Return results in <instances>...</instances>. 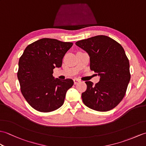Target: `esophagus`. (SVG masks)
<instances>
[{
  "mask_svg": "<svg viewBox=\"0 0 146 146\" xmlns=\"http://www.w3.org/2000/svg\"><path fill=\"white\" fill-rule=\"evenodd\" d=\"M73 82H74V84L76 85L77 83H79L80 82V80L79 79H77V78H75L73 80Z\"/></svg>",
  "mask_w": 146,
  "mask_h": 146,
  "instance_id": "esophagus-1",
  "label": "esophagus"
}]
</instances>
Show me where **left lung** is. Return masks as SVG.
<instances>
[{
    "label": "left lung",
    "instance_id": "obj_1",
    "mask_svg": "<svg viewBox=\"0 0 146 146\" xmlns=\"http://www.w3.org/2000/svg\"><path fill=\"white\" fill-rule=\"evenodd\" d=\"M90 57V70L100 75L94 85L85 82L87 88L82 93L83 103L99 111L113 109L122 100L131 79L129 61L124 49L114 39L104 35L77 41Z\"/></svg>",
    "mask_w": 146,
    "mask_h": 146
}]
</instances>
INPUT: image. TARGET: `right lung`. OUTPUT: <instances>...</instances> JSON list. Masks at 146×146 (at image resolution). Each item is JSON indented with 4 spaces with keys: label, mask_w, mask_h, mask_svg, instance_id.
Instances as JSON below:
<instances>
[{
    "label": "right lung",
    "mask_w": 146,
    "mask_h": 146,
    "mask_svg": "<svg viewBox=\"0 0 146 146\" xmlns=\"http://www.w3.org/2000/svg\"><path fill=\"white\" fill-rule=\"evenodd\" d=\"M72 42L42 38L29 44L19 61L17 78L21 91L31 106L41 112H50L63 104L71 79H54L55 67H61Z\"/></svg>",
    "instance_id": "obj_1"
}]
</instances>
